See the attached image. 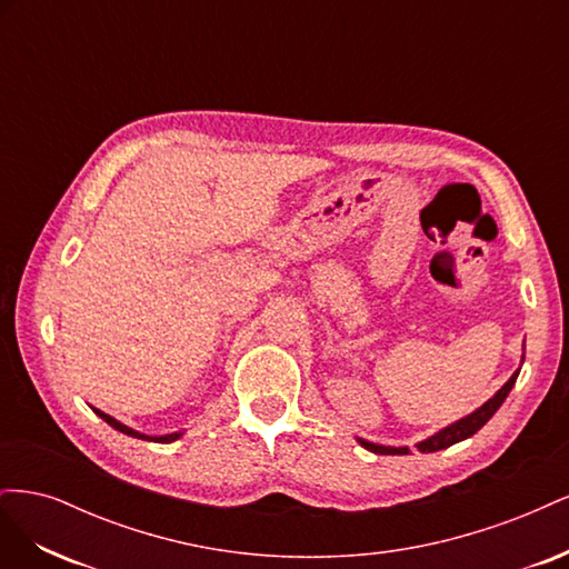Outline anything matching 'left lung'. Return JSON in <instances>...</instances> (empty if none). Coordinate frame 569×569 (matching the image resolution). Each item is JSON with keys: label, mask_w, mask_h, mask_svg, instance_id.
I'll return each instance as SVG.
<instances>
[{"label": "left lung", "mask_w": 569, "mask_h": 569, "mask_svg": "<svg viewBox=\"0 0 569 569\" xmlns=\"http://www.w3.org/2000/svg\"><path fill=\"white\" fill-rule=\"evenodd\" d=\"M522 360H525V356H522ZM518 375H520V370H515V372L510 375V380H508L501 389H498L485 406H479L475 412H470V416H465V418L451 422L449 427L439 429L437 435L427 437V439H422L420 443H416L418 451H420V453H435V451L449 449V446H453V443H458V441H465V439H470L472 435H477L479 429L485 427V425L493 418V412H496L498 408H501V403L506 401V396H508L510 389L515 387V380H518ZM356 439H358L360 446H363V449H368V451H372V453H380V456H403V453H408V446H382V443H372V441L360 439V437H356Z\"/></svg>", "instance_id": "left-lung-1"}]
</instances>
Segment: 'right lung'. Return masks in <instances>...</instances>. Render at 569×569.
I'll return each instance as SVG.
<instances>
[{"label": "right lung", "instance_id": "right-lung-1", "mask_svg": "<svg viewBox=\"0 0 569 569\" xmlns=\"http://www.w3.org/2000/svg\"><path fill=\"white\" fill-rule=\"evenodd\" d=\"M97 416L104 420V422H109L113 429H118V432H123V435H128V437H134V439H144V441H157V443H170V441H176V439H180L182 437V432H173V435H163V437H149V435H142V432H137V429H132V427H128V425H123V422H118L116 418H111L109 412H104V410H99V408H92Z\"/></svg>", "mask_w": 569, "mask_h": 569}]
</instances>
